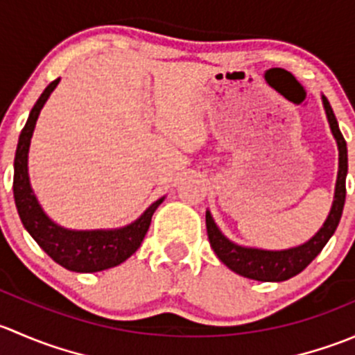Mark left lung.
Listing matches in <instances>:
<instances>
[{"instance_id": "obj_1", "label": "left lung", "mask_w": 355, "mask_h": 355, "mask_svg": "<svg viewBox=\"0 0 355 355\" xmlns=\"http://www.w3.org/2000/svg\"><path fill=\"white\" fill-rule=\"evenodd\" d=\"M323 99L324 111H327L328 123H330L331 134L338 146V177L335 185V199H333L331 211L328 214L323 227L318 230L313 239L302 245L292 247L284 250H264L254 249V247H242L228 241L220 228L214 223L209 211H206V228L207 239L216 256L223 264H227L232 271H235L241 277L250 278L257 282H285L288 278L295 277L300 271L309 266L311 261L323 250L331 235L335 234L336 227L342 218L343 204H345V177H347V142L343 139L342 132L338 128L335 113H333L330 103L324 96Z\"/></svg>"}]
</instances>
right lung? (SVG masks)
Listing matches in <instances>:
<instances>
[{"mask_svg":"<svg viewBox=\"0 0 355 355\" xmlns=\"http://www.w3.org/2000/svg\"><path fill=\"white\" fill-rule=\"evenodd\" d=\"M58 82L60 78H56L44 89L22 128L13 164V198L25 230L55 263L77 273H96L118 266L141 247L153 214L164 198L153 202L134 223L114 230H68L56 225L42 211L28 180V148L39 113Z\"/></svg>","mask_w":355,"mask_h":355,"instance_id":"add662e5","label":"right lung"}]
</instances>
